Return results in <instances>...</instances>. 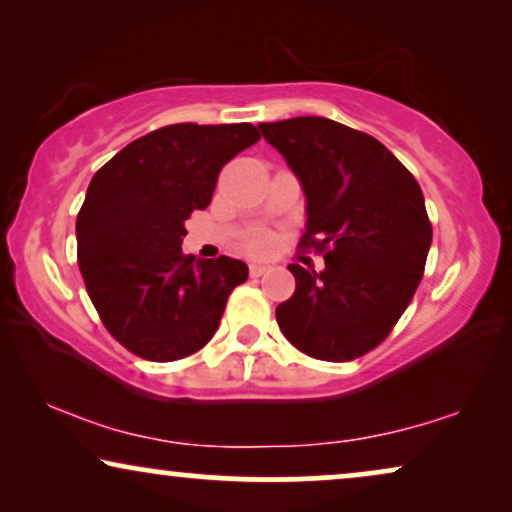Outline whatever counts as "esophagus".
I'll return each mask as SVG.
<instances>
[{
    "label": "esophagus",
    "mask_w": 512,
    "mask_h": 512,
    "mask_svg": "<svg viewBox=\"0 0 512 512\" xmlns=\"http://www.w3.org/2000/svg\"><path fill=\"white\" fill-rule=\"evenodd\" d=\"M265 272H268V265H261V263H251L249 265V275L251 277H261V275H265Z\"/></svg>",
    "instance_id": "obj_1"
}]
</instances>
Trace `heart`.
<instances>
[{
	"label": "heart",
	"mask_w": 512,
	"mask_h": 512,
	"mask_svg": "<svg viewBox=\"0 0 512 512\" xmlns=\"http://www.w3.org/2000/svg\"><path fill=\"white\" fill-rule=\"evenodd\" d=\"M244 249H247L249 254H254V256L268 254V251L272 249V237L268 233H261V230H258V233L247 237V242H244Z\"/></svg>",
	"instance_id": "heart-1"
}]
</instances>
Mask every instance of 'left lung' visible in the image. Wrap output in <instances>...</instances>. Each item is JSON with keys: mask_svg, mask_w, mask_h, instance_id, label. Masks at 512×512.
Masks as SVG:
<instances>
[{"mask_svg": "<svg viewBox=\"0 0 512 512\" xmlns=\"http://www.w3.org/2000/svg\"><path fill=\"white\" fill-rule=\"evenodd\" d=\"M307 198L300 249L326 268L291 263L296 291L277 305L286 340L319 361H352L394 331L424 277L431 221L417 179L382 142L331 118L258 125Z\"/></svg>", "mask_w": 512, "mask_h": 512, "instance_id": "obj_1", "label": "left lung"}]
</instances>
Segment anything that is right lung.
Segmentation results:
<instances>
[{
    "mask_svg": "<svg viewBox=\"0 0 512 512\" xmlns=\"http://www.w3.org/2000/svg\"><path fill=\"white\" fill-rule=\"evenodd\" d=\"M261 139L251 123L165 125L102 165L76 216V258L102 324L128 352L177 361L212 340L249 268L181 251L221 167Z\"/></svg>",
    "mask_w": 512,
    "mask_h": 512,
    "instance_id": "add662e5",
    "label": "right lung"
}]
</instances>
